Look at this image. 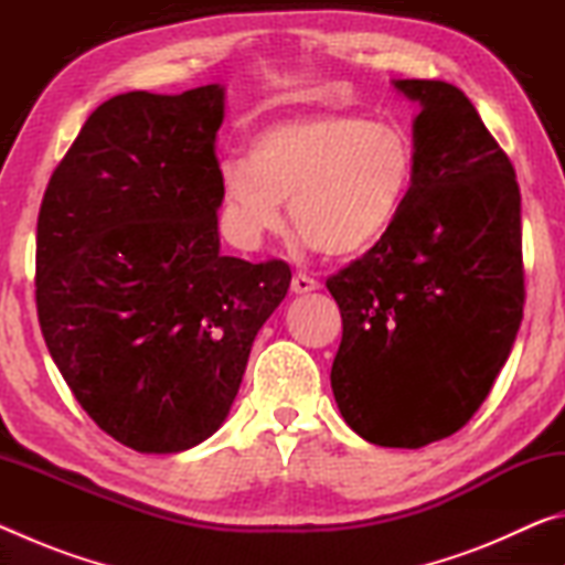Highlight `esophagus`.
I'll return each instance as SVG.
<instances>
[{
    "mask_svg": "<svg viewBox=\"0 0 565 565\" xmlns=\"http://www.w3.org/2000/svg\"><path fill=\"white\" fill-rule=\"evenodd\" d=\"M319 281L317 279H311V276H306V274H296L294 279H291V291L294 294H309V291H317L319 289Z\"/></svg>",
    "mask_w": 565,
    "mask_h": 565,
    "instance_id": "34e87169",
    "label": "esophagus"
}]
</instances>
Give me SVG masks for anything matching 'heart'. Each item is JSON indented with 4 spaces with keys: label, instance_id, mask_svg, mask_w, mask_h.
Here are the masks:
<instances>
[{
    "label": "heart",
    "instance_id": "1",
    "mask_svg": "<svg viewBox=\"0 0 565 565\" xmlns=\"http://www.w3.org/2000/svg\"><path fill=\"white\" fill-rule=\"evenodd\" d=\"M416 149L391 121L323 111L266 124L246 157L218 164L228 236L256 248L284 228V199L303 246L369 252L396 224L414 186Z\"/></svg>",
    "mask_w": 565,
    "mask_h": 565
}]
</instances>
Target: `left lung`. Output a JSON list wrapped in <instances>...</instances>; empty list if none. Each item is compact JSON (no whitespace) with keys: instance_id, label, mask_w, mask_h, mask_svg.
<instances>
[{"instance_id":"1","label":"left lung","mask_w":565,"mask_h":565,"mask_svg":"<svg viewBox=\"0 0 565 565\" xmlns=\"http://www.w3.org/2000/svg\"><path fill=\"white\" fill-rule=\"evenodd\" d=\"M416 102V174L381 242L331 276L343 337L331 388L369 444L420 448L468 424L523 319L521 191L466 94L394 79Z\"/></svg>"}]
</instances>
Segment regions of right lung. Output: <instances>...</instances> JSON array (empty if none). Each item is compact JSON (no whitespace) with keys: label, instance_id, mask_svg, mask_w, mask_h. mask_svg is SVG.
<instances>
[{"label":"right lung","instance_id":"add662e5","mask_svg":"<svg viewBox=\"0 0 565 565\" xmlns=\"http://www.w3.org/2000/svg\"><path fill=\"white\" fill-rule=\"evenodd\" d=\"M224 87L127 92L84 121L36 222V313L102 431L179 454L218 431L291 269L218 252Z\"/></svg>","mask_w":565,"mask_h":565}]
</instances>
